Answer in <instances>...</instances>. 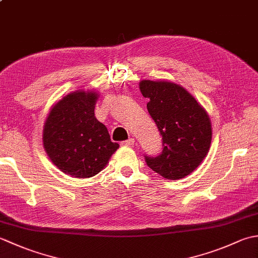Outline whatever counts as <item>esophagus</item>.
I'll list each match as a JSON object with an SVG mask.
<instances>
[{"mask_svg":"<svg viewBox=\"0 0 258 258\" xmlns=\"http://www.w3.org/2000/svg\"><path fill=\"white\" fill-rule=\"evenodd\" d=\"M134 144H135V141H134V139H130V140H127V141H123V142H120V145H123V146H127V147L133 146Z\"/></svg>","mask_w":258,"mask_h":258,"instance_id":"1","label":"esophagus"}]
</instances>
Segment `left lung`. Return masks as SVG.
Segmentation results:
<instances>
[{"mask_svg": "<svg viewBox=\"0 0 258 258\" xmlns=\"http://www.w3.org/2000/svg\"><path fill=\"white\" fill-rule=\"evenodd\" d=\"M147 111L162 136V152L145 155L147 166L166 179H179L199 167L212 141L211 120L205 109L182 86L144 80L140 83Z\"/></svg>", "mask_w": 258, "mask_h": 258, "instance_id": "8db88e82", "label": "left lung"}]
</instances>
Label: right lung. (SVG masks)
I'll list each match as a JSON object with an SVG mask.
<instances>
[{"mask_svg":"<svg viewBox=\"0 0 258 258\" xmlns=\"http://www.w3.org/2000/svg\"><path fill=\"white\" fill-rule=\"evenodd\" d=\"M97 94L78 91L51 109L43 130L48 157L62 172L86 178L100 173L118 149L94 115Z\"/></svg>","mask_w":258,"mask_h":258,"instance_id":"1","label":"right lung"}]
</instances>
